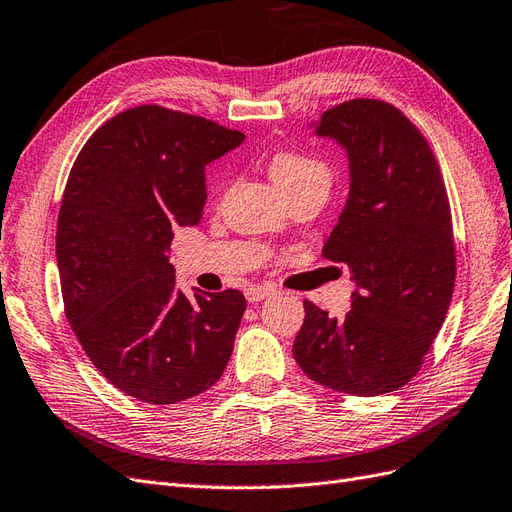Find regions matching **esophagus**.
Wrapping results in <instances>:
<instances>
[{
    "label": "esophagus",
    "mask_w": 512,
    "mask_h": 512,
    "mask_svg": "<svg viewBox=\"0 0 512 512\" xmlns=\"http://www.w3.org/2000/svg\"><path fill=\"white\" fill-rule=\"evenodd\" d=\"M271 295H273V288L267 286V284H252V286L245 288V297H247V301H252V303L267 299Z\"/></svg>",
    "instance_id": "obj_1"
}]
</instances>
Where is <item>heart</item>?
Returning <instances> with one entry per match:
<instances>
[{"label":"heart","mask_w":512,"mask_h":512,"mask_svg":"<svg viewBox=\"0 0 512 512\" xmlns=\"http://www.w3.org/2000/svg\"><path fill=\"white\" fill-rule=\"evenodd\" d=\"M271 178L284 193L306 189L312 185H323L329 189V168L310 155L295 153V150H278L269 163Z\"/></svg>","instance_id":"1"}]
</instances>
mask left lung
<instances>
[{
    "label": "left lung",
    "instance_id": "obj_1",
    "mask_svg": "<svg viewBox=\"0 0 512 512\" xmlns=\"http://www.w3.org/2000/svg\"><path fill=\"white\" fill-rule=\"evenodd\" d=\"M316 133L349 155V200L323 256L349 265L357 290L342 319L303 301L293 355L325 388L388 394L418 375L450 306L457 252L446 185L426 137L390 103L344 101Z\"/></svg>",
    "mask_w": 512,
    "mask_h": 512
}]
</instances>
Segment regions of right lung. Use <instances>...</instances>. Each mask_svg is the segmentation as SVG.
Returning <instances> with one entry per match:
<instances>
[{"instance_id": "1", "label": "right lung", "mask_w": 512, "mask_h": 512, "mask_svg": "<svg viewBox=\"0 0 512 512\" xmlns=\"http://www.w3.org/2000/svg\"><path fill=\"white\" fill-rule=\"evenodd\" d=\"M245 140L161 105L124 109L68 174L55 234L64 314L101 375L142 403L172 405L222 377L245 312L241 290L187 297L168 258L196 226L204 165Z\"/></svg>"}]
</instances>
